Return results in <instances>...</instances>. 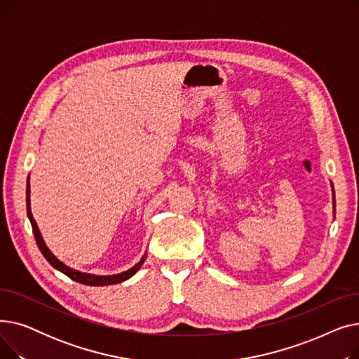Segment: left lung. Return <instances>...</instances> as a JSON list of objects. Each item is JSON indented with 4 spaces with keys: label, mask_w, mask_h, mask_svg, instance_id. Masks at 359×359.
<instances>
[{
    "label": "left lung",
    "mask_w": 359,
    "mask_h": 359,
    "mask_svg": "<svg viewBox=\"0 0 359 359\" xmlns=\"http://www.w3.org/2000/svg\"><path fill=\"white\" fill-rule=\"evenodd\" d=\"M334 198V196H333ZM333 208H334V199H333ZM333 212H334V210H333Z\"/></svg>",
    "instance_id": "left-lung-1"
}]
</instances>
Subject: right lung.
Segmentation results:
<instances>
[{"label": "right lung", "mask_w": 359, "mask_h": 359, "mask_svg": "<svg viewBox=\"0 0 359 359\" xmlns=\"http://www.w3.org/2000/svg\"><path fill=\"white\" fill-rule=\"evenodd\" d=\"M26 205H27V217L30 219V224H32V229H33V234H34V238H36V243H37V248H39V250L42 252V255L45 256V259L50 263V265L56 269L62 272L64 275H67L68 278H71L72 280L75 282H80V284H84V285H90V287H104V285H113V284H119V282H123L126 279H129L130 276H134L140 268L142 266L144 260L147 259V253L142 256V259L137 263L135 266H132L130 269L125 271V272H121V273H116V275H93V273H86V272H80V271H75V269H71L69 266H67L65 263H62L58 257H56L45 244L43 241V237L39 231V227H37V224L32 215V210H30V183H29V179H27V187H26Z\"/></svg>", "instance_id": "1"}]
</instances>
